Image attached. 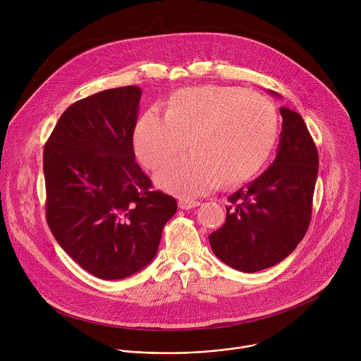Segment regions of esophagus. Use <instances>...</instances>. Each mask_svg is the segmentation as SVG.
<instances>
[{"mask_svg": "<svg viewBox=\"0 0 361 361\" xmlns=\"http://www.w3.org/2000/svg\"><path fill=\"white\" fill-rule=\"evenodd\" d=\"M197 206H200L199 202L185 200V199H180V200H179V208H182V209H190V208H195V207Z\"/></svg>", "mask_w": 361, "mask_h": 361, "instance_id": "esophagus-1", "label": "esophagus"}]
</instances>
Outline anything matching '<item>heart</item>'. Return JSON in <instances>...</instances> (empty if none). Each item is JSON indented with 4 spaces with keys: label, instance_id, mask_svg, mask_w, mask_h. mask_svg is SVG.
Listing matches in <instances>:
<instances>
[{
    "label": "heart",
    "instance_id": "1",
    "mask_svg": "<svg viewBox=\"0 0 361 361\" xmlns=\"http://www.w3.org/2000/svg\"><path fill=\"white\" fill-rule=\"evenodd\" d=\"M279 130V116L265 97L235 86L203 85L175 92L166 114L146 111L133 132L137 159L154 169L188 146L190 154L164 164L154 175L158 188L179 197L202 196L239 185L264 166Z\"/></svg>",
    "mask_w": 361,
    "mask_h": 361
}]
</instances>
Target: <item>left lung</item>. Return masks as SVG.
<instances>
[{
	"instance_id": "1",
	"label": "left lung",
	"mask_w": 361,
	"mask_h": 361,
	"mask_svg": "<svg viewBox=\"0 0 361 361\" xmlns=\"http://www.w3.org/2000/svg\"><path fill=\"white\" fill-rule=\"evenodd\" d=\"M271 96L281 97L269 90ZM282 130L274 162L228 197L225 224L208 239L214 255L242 272L288 257L305 238L318 173V153L300 114L279 108Z\"/></svg>"
}]
</instances>
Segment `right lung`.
I'll return each mask as SVG.
<instances>
[{"mask_svg": "<svg viewBox=\"0 0 361 361\" xmlns=\"http://www.w3.org/2000/svg\"><path fill=\"white\" fill-rule=\"evenodd\" d=\"M142 90L125 86L72 104L44 146L46 215L63 252L92 275L130 276L157 255L176 200L152 190L135 161Z\"/></svg>", "mask_w": 361, "mask_h": 361, "instance_id": "obj_1", "label": "right lung"}]
</instances>
